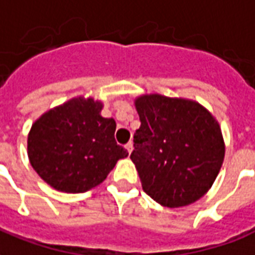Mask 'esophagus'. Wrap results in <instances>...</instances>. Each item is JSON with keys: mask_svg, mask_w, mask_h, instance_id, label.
I'll list each match as a JSON object with an SVG mask.
<instances>
[{"mask_svg": "<svg viewBox=\"0 0 255 255\" xmlns=\"http://www.w3.org/2000/svg\"><path fill=\"white\" fill-rule=\"evenodd\" d=\"M124 147H126V150H127L128 152H131V151H132V150H133L132 142H128L127 144H126V146H124Z\"/></svg>", "mask_w": 255, "mask_h": 255, "instance_id": "esophagus-1", "label": "esophagus"}]
</instances>
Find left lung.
Listing matches in <instances>:
<instances>
[{
	"label": "left lung",
	"mask_w": 255,
	"mask_h": 255,
	"mask_svg": "<svg viewBox=\"0 0 255 255\" xmlns=\"http://www.w3.org/2000/svg\"><path fill=\"white\" fill-rule=\"evenodd\" d=\"M140 128L133 133L135 163L143 190L156 203L178 208L212 186L224 159L222 131L200 104L159 94L136 100Z\"/></svg>",
	"instance_id": "left-lung-1"
}]
</instances>
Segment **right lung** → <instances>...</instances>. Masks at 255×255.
I'll list each match as a JSON object with an SVG mask.
<instances>
[{"label": "right lung", "instance_id": "add662e5", "mask_svg": "<svg viewBox=\"0 0 255 255\" xmlns=\"http://www.w3.org/2000/svg\"><path fill=\"white\" fill-rule=\"evenodd\" d=\"M103 104L73 99L44 113L28 135L32 167L52 188L84 193L103 182L128 155L115 140L116 122L103 118Z\"/></svg>", "mask_w": 255, "mask_h": 255}]
</instances>
